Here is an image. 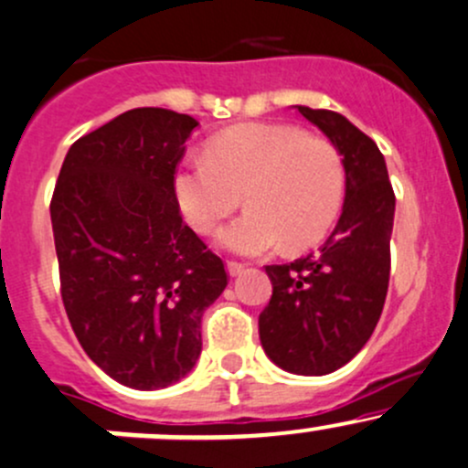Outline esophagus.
<instances>
[{"label":"esophagus","mask_w":468,"mask_h":468,"mask_svg":"<svg viewBox=\"0 0 468 468\" xmlns=\"http://www.w3.org/2000/svg\"><path fill=\"white\" fill-rule=\"evenodd\" d=\"M244 269H246V264H242V261H235V260H229V261H226V271H229V275H230V277L239 275V273H242Z\"/></svg>","instance_id":"obj_1"}]
</instances>
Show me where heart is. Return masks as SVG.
Wrapping results in <instances>:
<instances>
[{
  "label": "heart",
  "instance_id": "b5f03b06",
  "mask_svg": "<svg viewBox=\"0 0 468 468\" xmlns=\"http://www.w3.org/2000/svg\"><path fill=\"white\" fill-rule=\"evenodd\" d=\"M173 191L184 218L213 233L239 204L249 210L219 242L239 255L320 242L344 197V164L324 137L289 124L230 126L207 144V159L177 168Z\"/></svg>",
  "mask_w": 468,
  "mask_h": 468
}]
</instances>
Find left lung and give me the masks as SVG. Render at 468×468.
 <instances>
[{
  "label": "left lung",
  "instance_id": "obj_1",
  "mask_svg": "<svg viewBox=\"0 0 468 468\" xmlns=\"http://www.w3.org/2000/svg\"><path fill=\"white\" fill-rule=\"evenodd\" d=\"M342 155L346 197L326 242L271 264L273 295L260 313L264 353L295 376H326L362 351L382 315L391 275L395 193L378 144L340 112L297 106Z\"/></svg>",
  "mask_w": 468,
  "mask_h": 468
}]
</instances>
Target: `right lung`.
Wrapping results in <instances>:
<instances>
[{"label":"right lung","instance_id":"obj_1","mask_svg":"<svg viewBox=\"0 0 468 468\" xmlns=\"http://www.w3.org/2000/svg\"><path fill=\"white\" fill-rule=\"evenodd\" d=\"M195 126L166 109L122 112L69 148L50 199L70 326L106 376L140 391L191 371L204 311L229 284L173 191Z\"/></svg>","mask_w":468,"mask_h":468}]
</instances>
